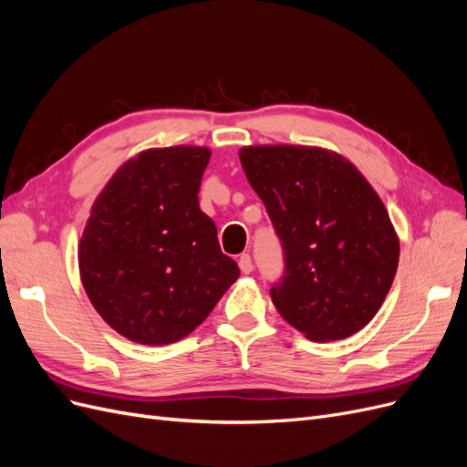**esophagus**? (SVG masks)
<instances>
[{"label": "esophagus", "mask_w": 467, "mask_h": 467, "mask_svg": "<svg viewBox=\"0 0 467 467\" xmlns=\"http://www.w3.org/2000/svg\"><path fill=\"white\" fill-rule=\"evenodd\" d=\"M239 271H242L244 275H249L253 271V261H251V255L249 253H245V255L239 257Z\"/></svg>", "instance_id": "esophagus-1"}]
</instances>
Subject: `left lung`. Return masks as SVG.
I'll list each match as a JSON object with an SVG mask.
<instances>
[{
	"mask_svg": "<svg viewBox=\"0 0 467 467\" xmlns=\"http://www.w3.org/2000/svg\"><path fill=\"white\" fill-rule=\"evenodd\" d=\"M239 160L282 245L285 275L271 286L278 314L312 341L360 331L398 271L400 242L384 202L327 150L251 146Z\"/></svg>",
	"mask_w": 467,
	"mask_h": 467,
	"instance_id": "obj_1",
	"label": "left lung"
}]
</instances>
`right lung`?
<instances>
[{
  "mask_svg": "<svg viewBox=\"0 0 467 467\" xmlns=\"http://www.w3.org/2000/svg\"><path fill=\"white\" fill-rule=\"evenodd\" d=\"M210 150H148L126 161L91 208L79 273L112 329L140 345L187 337L239 276L199 206Z\"/></svg>",
  "mask_w": 467,
  "mask_h": 467,
  "instance_id": "right-lung-1",
  "label": "right lung"
}]
</instances>
